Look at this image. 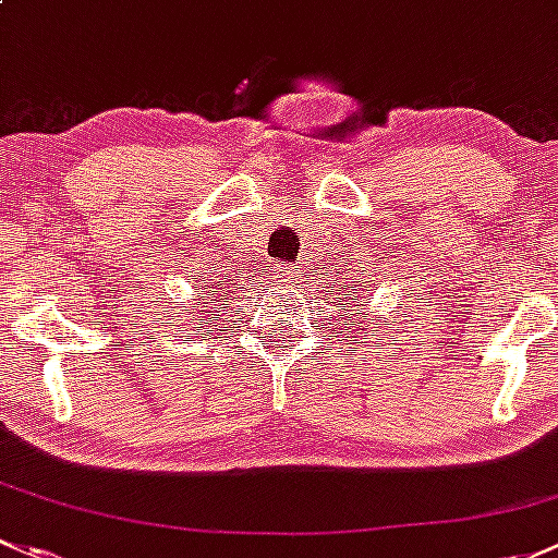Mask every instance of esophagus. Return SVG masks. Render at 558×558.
<instances>
[{
	"mask_svg": "<svg viewBox=\"0 0 558 558\" xmlns=\"http://www.w3.org/2000/svg\"><path fill=\"white\" fill-rule=\"evenodd\" d=\"M284 277H287V279H292V271H284ZM281 281H284V279H281Z\"/></svg>",
	"mask_w": 558,
	"mask_h": 558,
	"instance_id": "34e87169",
	"label": "esophagus"
}]
</instances>
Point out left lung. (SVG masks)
I'll return each instance as SVG.
<instances>
[{
  "label": "left lung",
  "instance_id": "8db88e82",
  "mask_svg": "<svg viewBox=\"0 0 558 558\" xmlns=\"http://www.w3.org/2000/svg\"><path fill=\"white\" fill-rule=\"evenodd\" d=\"M352 301H357V298H352ZM343 306H347V303H343ZM360 306H363V303H360Z\"/></svg>",
  "mask_w": 558,
  "mask_h": 558
}]
</instances>
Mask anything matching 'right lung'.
Returning a JSON list of instances; mask_svg holds the SVG:
<instances>
[{"label":"right lung","instance_id":"1","mask_svg":"<svg viewBox=\"0 0 558 558\" xmlns=\"http://www.w3.org/2000/svg\"><path fill=\"white\" fill-rule=\"evenodd\" d=\"M204 290H206V287H204ZM204 295H206V292H204ZM211 295H215V301H226L228 292H220V284H217V290L211 292ZM222 306H228V303H222ZM193 317H195V312H193ZM215 317H220V314H215Z\"/></svg>","mask_w":558,"mask_h":558}]
</instances>
